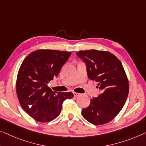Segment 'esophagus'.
Masks as SVG:
<instances>
[{
	"label": "esophagus",
	"instance_id": "obj_1",
	"mask_svg": "<svg viewBox=\"0 0 146 146\" xmlns=\"http://www.w3.org/2000/svg\"><path fill=\"white\" fill-rule=\"evenodd\" d=\"M80 93H73V95H74V96H75V97H77V96H80Z\"/></svg>",
	"mask_w": 146,
	"mask_h": 146
}]
</instances>
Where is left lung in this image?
Here are the masks:
<instances>
[{"instance_id":"8db88e82","label":"left lung","mask_w":146,"mask_h":146,"mask_svg":"<svg viewBox=\"0 0 146 146\" xmlns=\"http://www.w3.org/2000/svg\"><path fill=\"white\" fill-rule=\"evenodd\" d=\"M87 64L88 77L98 83L102 93L91 100L81 114L88 122L102 125L122 109L129 93V82L120 61L110 52L90 50L77 53Z\"/></svg>"}]
</instances>
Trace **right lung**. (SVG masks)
Listing matches in <instances>:
<instances>
[{
  "label": "right lung",
  "mask_w": 146,
  "mask_h": 146,
  "mask_svg": "<svg viewBox=\"0 0 146 146\" xmlns=\"http://www.w3.org/2000/svg\"><path fill=\"white\" fill-rule=\"evenodd\" d=\"M71 52L38 50L24 59L18 72L16 90L22 108L35 120L48 122L61 113L63 102L73 94L53 92L48 84L57 77Z\"/></svg>",
  "instance_id": "obj_1"
}]
</instances>
